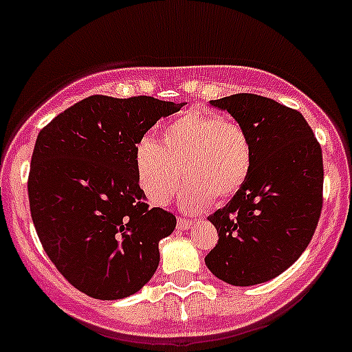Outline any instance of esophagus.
<instances>
[{
  "label": "esophagus",
  "instance_id": "esophagus-1",
  "mask_svg": "<svg viewBox=\"0 0 352 352\" xmlns=\"http://www.w3.org/2000/svg\"><path fill=\"white\" fill-rule=\"evenodd\" d=\"M192 226V220H188V219H182V217H179V222H177V227H179L180 230H187L188 227Z\"/></svg>",
  "mask_w": 352,
  "mask_h": 352
}]
</instances>
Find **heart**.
Wrapping results in <instances>:
<instances>
[{
    "instance_id": "1",
    "label": "heart",
    "mask_w": 352,
    "mask_h": 352,
    "mask_svg": "<svg viewBox=\"0 0 352 352\" xmlns=\"http://www.w3.org/2000/svg\"><path fill=\"white\" fill-rule=\"evenodd\" d=\"M252 140L244 125L204 110H190L165 125L162 144L142 138L135 146V167L146 199L165 206L185 182L180 206L202 210L226 202L244 187L252 170ZM183 173L180 174L179 172Z\"/></svg>"
}]
</instances>
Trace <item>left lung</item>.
Wrapping results in <instances>:
<instances>
[{
    "instance_id": "left-lung-1",
    "label": "left lung",
    "mask_w": 352,
    "mask_h": 352,
    "mask_svg": "<svg viewBox=\"0 0 352 352\" xmlns=\"http://www.w3.org/2000/svg\"><path fill=\"white\" fill-rule=\"evenodd\" d=\"M244 125L252 170L244 187L208 220L219 234L208 270L232 285L267 283L300 257L322 210V150L300 111L267 96L212 100Z\"/></svg>"
}]
</instances>
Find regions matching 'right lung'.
<instances>
[{
  "label": "right lung",
  "mask_w": 352,
  "mask_h": 352,
  "mask_svg": "<svg viewBox=\"0 0 352 352\" xmlns=\"http://www.w3.org/2000/svg\"><path fill=\"white\" fill-rule=\"evenodd\" d=\"M184 105L94 95L38 133L28 177L34 229L61 276L87 296L123 299L155 274L158 242L177 219L145 202L135 146Z\"/></svg>",
  "instance_id": "1"
}]
</instances>
